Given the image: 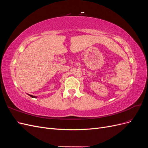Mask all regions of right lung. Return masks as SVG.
<instances>
[{
  "label": "right lung",
  "mask_w": 148,
  "mask_h": 148,
  "mask_svg": "<svg viewBox=\"0 0 148 148\" xmlns=\"http://www.w3.org/2000/svg\"><path fill=\"white\" fill-rule=\"evenodd\" d=\"M30 97H33V98H36V97H37L36 96H33V95H28Z\"/></svg>",
  "instance_id": "add662e5"
}]
</instances>
